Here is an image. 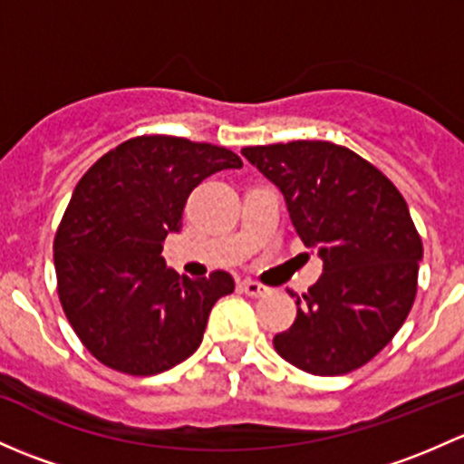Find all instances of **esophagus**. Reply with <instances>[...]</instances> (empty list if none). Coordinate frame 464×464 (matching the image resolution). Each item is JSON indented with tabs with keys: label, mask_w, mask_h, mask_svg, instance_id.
<instances>
[{
	"label": "esophagus",
	"mask_w": 464,
	"mask_h": 464,
	"mask_svg": "<svg viewBox=\"0 0 464 464\" xmlns=\"http://www.w3.org/2000/svg\"><path fill=\"white\" fill-rule=\"evenodd\" d=\"M240 291L242 294L251 295V297H262L269 294V289H266L265 285H260V282H253V280H242L240 282Z\"/></svg>",
	"instance_id": "34e87169"
}]
</instances>
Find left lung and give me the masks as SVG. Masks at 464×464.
Instances as JSON below:
<instances>
[{
	"mask_svg": "<svg viewBox=\"0 0 464 464\" xmlns=\"http://www.w3.org/2000/svg\"><path fill=\"white\" fill-rule=\"evenodd\" d=\"M242 155L282 195L297 236L318 248L322 276L295 297L277 353L314 375H343L392 343L416 300L422 240L387 175L322 140L246 146Z\"/></svg>",
	"mask_w": 464,
	"mask_h": 464,
	"instance_id": "left-lung-1",
	"label": "left lung"
}]
</instances>
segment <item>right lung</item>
<instances>
[{"instance_id": "right-lung-1", "label": "right lung", "mask_w": 464, "mask_h": 464, "mask_svg": "<svg viewBox=\"0 0 464 464\" xmlns=\"http://www.w3.org/2000/svg\"><path fill=\"white\" fill-rule=\"evenodd\" d=\"M242 160L224 146L140 135L102 155L77 182L55 233L57 294L77 338L106 367L155 375L202 343L208 314L236 282L169 269L162 245L182 227L202 179Z\"/></svg>"}]
</instances>
